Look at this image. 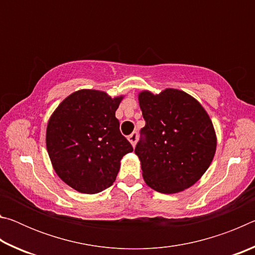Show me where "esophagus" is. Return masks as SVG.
Masks as SVG:
<instances>
[{
	"mask_svg": "<svg viewBox=\"0 0 255 255\" xmlns=\"http://www.w3.org/2000/svg\"><path fill=\"white\" fill-rule=\"evenodd\" d=\"M137 139H138V133H137V131H133V132H131V133H130V135L128 136V140L130 141L132 146H135V145H136V143H137Z\"/></svg>",
	"mask_w": 255,
	"mask_h": 255,
	"instance_id": "esophagus-1",
	"label": "esophagus"
}]
</instances>
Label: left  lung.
I'll return each instance as SVG.
<instances>
[{
	"label": "left lung",
	"instance_id": "1",
	"mask_svg": "<svg viewBox=\"0 0 255 255\" xmlns=\"http://www.w3.org/2000/svg\"><path fill=\"white\" fill-rule=\"evenodd\" d=\"M145 127L135 153L143 178L161 193H176L191 187L208 169L216 152L213 123L195 98L166 89L154 96H138Z\"/></svg>",
	"mask_w": 255,
	"mask_h": 255
}]
</instances>
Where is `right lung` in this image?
<instances>
[{
    "label": "right lung",
    "mask_w": 255,
    "mask_h": 255,
    "mask_svg": "<svg viewBox=\"0 0 255 255\" xmlns=\"http://www.w3.org/2000/svg\"><path fill=\"white\" fill-rule=\"evenodd\" d=\"M123 97L97 90L67 97L51 116L46 145L55 172L82 193H98L115 182L120 159L133 150L119 129L116 110Z\"/></svg>",
    "instance_id": "obj_1"
}]
</instances>
